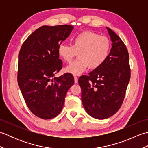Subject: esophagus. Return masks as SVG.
Returning <instances> with one entry per match:
<instances>
[{
	"mask_svg": "<svg viewBox=\"0 0 148 148\" xmlns=\"http://www.w3.org/2000/svg\"><path fill=\"white\" fill-rule=\"evenodd\" d=\"M74 83H78V78L76 76H74Z\"/></svg>",
	"mask_w": 148,
	"mask_h": 148,
	"instance_id": "1",
	"label": "esophagus"
}]
</instances>
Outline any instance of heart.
Masks as SVG:
<instances>
[{"label": "heart", "mask_w": 148, "mask_h": 148, "mask_svg": "<svg viewBox=\"0 0 148 148\" xmlns=\"http://www.w3.org/2000/svg\"><path fill=\"white\" fill-rule=\"evenodd\" d=\"M111 49L110 40L93 31H85L74 36L72 45L60 44L57 52L63 60L70 62L78 53L76 60L68 65L65 71L74 75H79L86 70L97 69L109 58Z\"/></svg>", "instance_id": "b5f03b06"}]
</instances>
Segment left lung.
Returning <instances> with one entry per match:
<instances>
[{
	"mask_svg": "<svg viewBox=\"0 0 148 148\" xmlns=\"http://www.w3.org/2000/svg\"><path fill=\"white\" fill-rule=\"evenodd\" d=\"M112 40L109 58L101 67L78 80L88 114L99 119L111 117L123 102L130 78L129 55L119 37L107 27Z\"/></svg>",
	"mask_w": 148,
	"mask_h": 148,
	"instance_id": "obj_1",
	"label": "left lung"
}]
</instances>
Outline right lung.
Returning a JSON list of instances; mask_svg holds the SVG:
<instances>
[{
    "label": "right lung",
    "mask_w": 148,
    "mask_h": 148,
    "mask_svg": "<svg viewBox=\"0 0 148 148\" xmlns=\"http://www.w3.org/2000/svg\"><path fill=\"white\" fill-rule=\"evenodd\" d=\"M73 29L69 25L42 26L21 47L18 83L30 111L40 118L49 119L59 114L67 91L74 83L70 73L55 77L62 68L58 46Z\"/></svg>",
    "instance_id": "1"
}]
</instances>
